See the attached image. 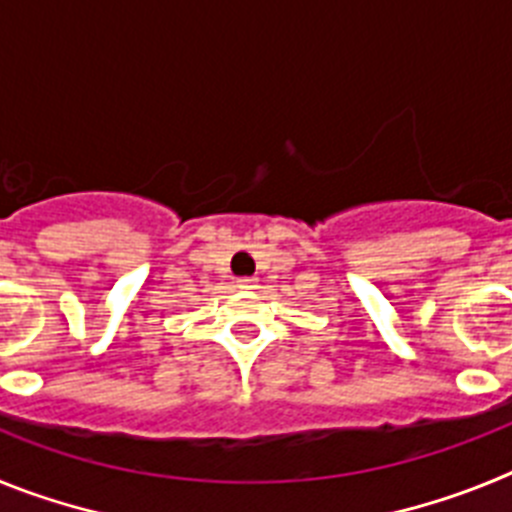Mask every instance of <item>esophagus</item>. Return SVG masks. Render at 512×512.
Instances as JSON below:
<instances>
[{"instance_id":"esophagus-1","label":"esophagus","mask_w":512,"mask_h":512,"mask_svg":"<svg viewBox=\"0 0 512 512\" xmlns=\"http://www.w3.org/2000/svg\"><path fill=\"white\" fill-rule=\"evenodd\" d=\"M238 287H241V289H253V287H256V279L241 277V279H238Z\"/></svg>"}]
</instances>
